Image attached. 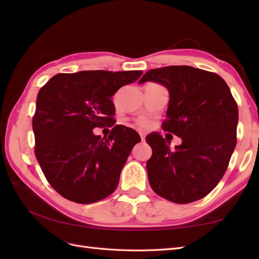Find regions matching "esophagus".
<instances>
[{
	"mask_svg": "<svg viewBox=\"0 0 259 259\" xmlns=\"http://www.w3.org/2000/svg\"><path fill=\"white\" fill-rule=\"evenodd\" d=\"M139 134H140V138H142V140H143V142H145V139H146V137H145V134H144V133H139Z\"/></svg>",
	"mask_w": 259,
	"mask_h": 259,
	"instance_id": "obj_1",
	"label": "esophagus"
}]
</instances>
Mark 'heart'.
<instances>
[{"mask_svg":"<svg viewBox=\"0 0 259 259\" xmlns=\"http://www.w3.org/2000/svg\"><path fill=\"white\" fill-rule=\"evenodd\" d=\"M136 123L140 127H147L149 125V121L148 119H146V117H139V119H137Z\"/></svg>","mask_w":259,"mask_h":259,"instance_id":"obj_1","label":"heart"}]
</instances>
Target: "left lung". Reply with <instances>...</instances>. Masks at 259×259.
I'll return each instance as SVG.
<instances>
[{"label":"left lung","mask_w":259,"mask_h":259,"mask_svg":"<svg viewBox=\"0 0 259 259\" xmlns=\"http://www.w3.org/2000/svg\"><path fill=\"white\" fill-rule=\"evenodd\" d=\"M145 82L167 89L162 128L183 140L170 150L159 133L146 137L152 148L149 184L179 204L204 198L221 182L237 145L239 111L229 86L218 74L190 66L149 70L138 84Z\"/></svg>","instance_id":"left-lung-1"}]
</instances>
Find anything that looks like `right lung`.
Returning a JSON list of instances; mask_svg holds the SVG:
<instances>
[{
    "instance_id": "obj_1",
    "label": "right lung",
    "mask_w": 259,
    "mask_h": 259,
    "mask_svg": "<svg viewBox=\"0 0 259 259\" xmlns=\"http://www.w3.org/2000/svg\"><path fill=\"white\" fill-rule=\"evenodd\" d=\"M142 74L136 70L59 73L38 92L32 121L35 156L64 198L89 204L115 190L132 149L142 139L123 125H115L108 139L93 130L114 122L112 96Z\"/></svg>"
}]
</instances>
